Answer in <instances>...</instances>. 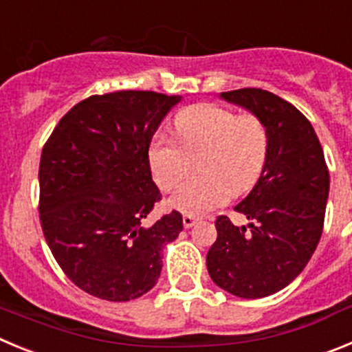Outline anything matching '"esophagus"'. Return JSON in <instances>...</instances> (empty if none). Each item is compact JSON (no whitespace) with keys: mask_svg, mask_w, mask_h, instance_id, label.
Wrapping results in <instances>:
<instances>
[{"mask_svg":"<svg viewBox=\"0 0 352 352\" xmlns=\"http://www.w3.org/2000/svg\"><path fill=\"white\" fill-rule=\"evenodd\" d=\"M195 223H197V219H195V217H192V214H183V226H185L186 229L194 227Z\"/></svg>","mask_w":352,"mask_h":352,"instance_id":"1","label":"esophagus"}]
</instances>
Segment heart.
Wrapping results in <instances>:
<instances>
[{
	"mask_svg": "<svg viewBox=\"0 0 352 352\" xmlns=\"http://www.w3.org/2000/svg\"><path fill=\"white\" fill-rule=\"evenodd\" d=\"M178 141L155 135L148 149L149 167L160 188L170 190L197 160L199 176L186 179L169 197L185 214H206L243 194L259 179L268 157V132L254 114H238L217 104L186 107L174 120Z\"/></svg>",
	"mask_w": 352,
	"mask_h": 352,
	"instance_id": "heart-1",
	"label": "heart"
}]
</instances>
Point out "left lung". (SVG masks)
Instances as JSON below:
<instances>
[{
  "label": "left lung",
  "instance_id": "1",
  "mask_svg": "<svg viewBox=\"0 0 352 352\" xmlns=\"http://www.w3.org/2000/svg\"><path fill=\"white\" fill-rule=\"evenodd\" d=\"M220 98L263 121L268 157L250 194L234 206L249 229L219 217L206 266L220 289L256 300L287 287L309 264L324 226L329 173L316 130L294 105L259 88Z\"/></svg>",
  "mask_w": 352,
  "mask_h": 352
}]
</instances>
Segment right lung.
<instances>
[{
  "label": "right lung",
  "mask_w": 352,
  "mask_h": 352,
  "mask_svg": "<svg viewBox=\"0 0 352 352\" xmlns=\"http://www.w3.org/2000/svg\"><path fill=\"white\" fill-rule=\"evenodd\" d=\"M179 95L116 91L68 111L40 158V223L52 256L84 292L130 301L153 289L178 211L148 226L160 201L148 149Z\"/></svg>",
  "instance_id": "add662e5"
}]
</instances>
